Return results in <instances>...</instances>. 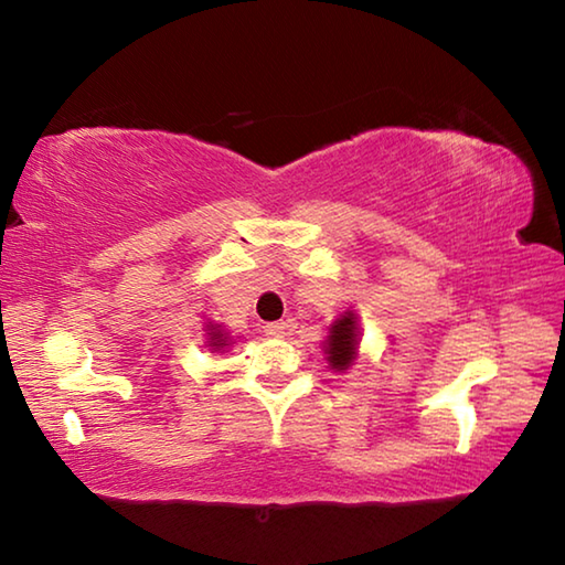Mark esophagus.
Segmentation results:
<instances>
[{
    "mask_svg": "<svg viewBox=\"0 0 565 565\" xmlns=\"http://www.w3.org/2000/svg\"><path fill=\"white\" fill-rule=\"evenodd\" d=\"M289 327H291L289 321H271V323H266V327H264V333H266V337H271V339H281L284 333L289 331Z\"/></svg>",
    "mask_w": 565,
    "mask_h": 565,
    "instance_id": "esophagus-1",
    "label": "esophagus"
}]
</instances>
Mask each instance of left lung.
<instances>
[{
  "mask_svg": "<svg viewBox=\"0 0 565 565\" xmlns=\"http://www.w3.org/2000/svg\"><path fill=\"white\" fill-rule=\"evenodd\" d=\"M356 343H359V327L356 317L349 311L347 317L333 323L327 339V353L329 366L337 371H347L353 359H356Z\"/></svg>",
  "mask_w": 565,
  "mask_h": 565,
  "instance_id": "left-lung-1",
  "label": "left lung"
}]
</instances>
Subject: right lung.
I'll return each instance as SVG.
<instances>
[{"mask_svg":"<svg viewBox=\"0 0 565 565\" xmlns=\"http://www.w3.org/2000/svg\"><path fill=\"white\" fill-rule=\"evenodd\" d=\"M212 347H216V349L226 347V339H224L222 331H212Z\"/></svg>","mask_w":565,"mask_h":565,"instance_id":"right-lung-1","label":"right lung"}]
</instances>
